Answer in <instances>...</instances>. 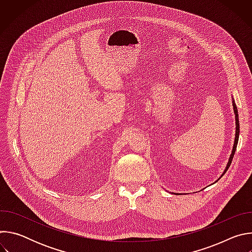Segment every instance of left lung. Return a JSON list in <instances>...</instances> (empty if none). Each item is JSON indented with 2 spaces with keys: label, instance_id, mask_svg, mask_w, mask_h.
<instances>
[{
  "label": "left lung",
  "instance_id": "1",
  "mask_svg": "<svg viewBox=\"0 0 252 252\" xmlns=\"http://www.w3.org/2000/svg\"><path fill=\"white\" fill-rule=\"evenodd\" d=\"M232 105H233V111H234V115H235V138H234V143H233V148H232V152H231V154H230V157H229V158H228V162H227V164H226V167H225V169L223 170V172H222V174H221V176L226 172V170L228 169V167L230 166V164H231V161H232V158H233V156H234V153H235V151H236V147H237V142H238V137H239V121H238V113H237V107H236V104H235V102H234V99L232 98ZM220 176V177H221ZM219 178V179H220ZM218 179V181H219ZM217 181V182H218ZM215 182V183H217ZM176 194V193H175Z\"/></svg>",
  "mask_w": 252,
  "mask_h": 252
}]
</instances>
